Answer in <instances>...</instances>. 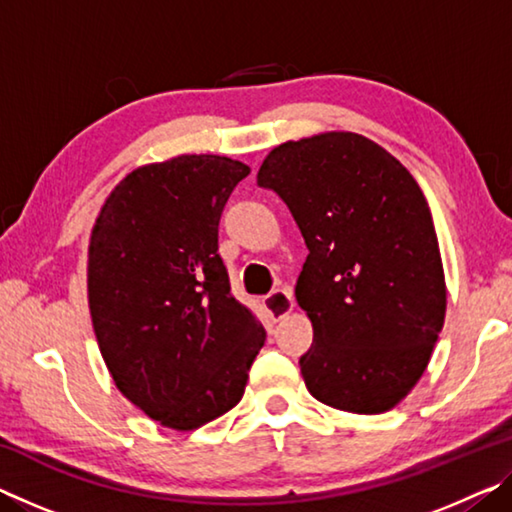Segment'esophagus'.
Instances as JSON below:
<instances>
[{"instance_id": "1", "label": "esophagus", "mask_w": 512, "mask_h": 512, "mask_svg": "<svg viewBox=\"0 0 512 512\" xmlns=\"http://www.w3.org/2000/svg\"><path fill=\"white\" fill-rule=\"evenodd\" d=\"M264 307L273 320H280L293 309V293L291 289H275L264 298Z\"/></svg>"}]
</instances>
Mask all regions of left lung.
<instances>
[{"label":"left lung","mask_w":512,"mask_h":512,"mask_svg":"<svg viewBox=\"0 0 512 512\" xmlns=\"http://www.w3.org/2000/svg\"><path fill=\"white\" fill-rule=\"evenodd\" d=\"M257 185L287 203L309 250L296 284L314 325L300 357L309 393L350 413L393 409L427 368L447 309L422 189L357 133L275 146Z\"/></svg>","instance_id":"1"}]
</instances>
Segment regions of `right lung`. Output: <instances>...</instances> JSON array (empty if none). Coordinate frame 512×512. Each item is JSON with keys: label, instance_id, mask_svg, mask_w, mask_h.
<instances>
[{"label": "right lung", "instance_id": "right-lung-1", "mask_svg": "<svg viewBox=\"0 0 512 512\" xmlns=\"http://www.w3.org/2000/svg\"><path fill=\"white\" fill-rule=\"evenodd\" d=\"M248 173L221 155L140 167L92 228L88 296L101 357L119 393L169 429H198L237 406L266 341L216 253L223 207Z\"/></svg>", "mask_w": 512, "mask_h": 512}]
</instances>
